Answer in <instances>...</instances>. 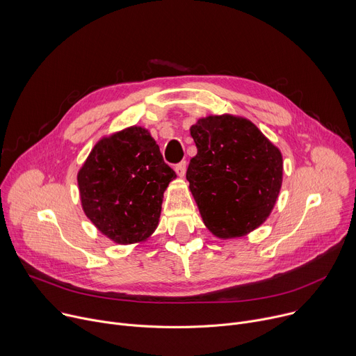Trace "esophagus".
Returning a JSON list of instances; mask_svg holds the SVG:
<instances>
[{"label": "esophagus", "instance_id": "obj_1", "mask_svg": "<svg viewBox=\"0 0 356 356\" xmlns=\"http://www.w3.org/2000/svg\"><path fill=\"white\" fill-rule=\"evenodd\" d=\"M186 169H187V163H186L184 161L180 162V163H177V165L175 166V170H176V173H177L179 177H183V176L186 175Z\"/></svg>", "mask_w": 356, "mask_h": 356}]
</instances>
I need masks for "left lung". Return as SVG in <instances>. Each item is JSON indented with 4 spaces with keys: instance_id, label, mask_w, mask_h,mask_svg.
<instances>
[{
    "instance_id": "1",
    "label": "left lung",
    "mask_w": 356,
    "mask_h": 356,
    "mask_svg": "<svg viewBox=\"0 0 356 356\" xmlns=\"http://www.w3.org/2000/svg\"><path fill=\"white\" fill-rule=\"evenodd\" d=\"M197 155L186 179L202 222L221 239L239 238L272 213L283 180V158L259 128L229 114L200 118L190 128Z\"/></svg>"
}]
</instances>
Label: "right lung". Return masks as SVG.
I'll list each match as a JSON object with an SVG mask.
<instances>
[{
    "label": "right lung",
    "mask_w": 356,
    "mask_h": 356,
    "mask_svg": "<svg viewBox=\"0 0 356 356\" xmlns=\"http://www.w3.org/2000/svg\"><path fill=\"white\" fill-rule=\"evenodd\" d=\"M173 179L149 131L125 128L101 138L80 168L83 211L115 243L143 242L159 224L163 193Z\"/></svg>",
    "instance_id": "1"
}]
</instances>
